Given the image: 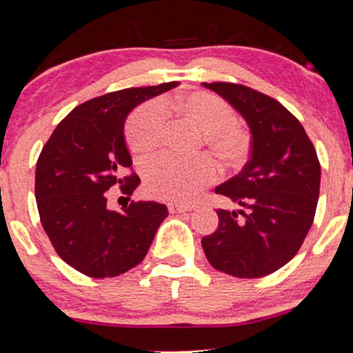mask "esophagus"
<instances>
[{"mask_svg": "<svg viewBox=\"0 0 353 353\" xmlns=\"http://www.w3.org/2000/svg\"><path fill=\"white\" fill-rule=\"evenodd\" d=\"M168 210L169 213L172 214H177V213H185V211H190L192 208L190 206H185V205H179V203H168Z\"/></svg>", "mask_w": 353, "mask_h": 353, "instance_id": "obj_1", "label": "esophagus"}]
</instances>
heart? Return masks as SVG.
Listing matches in <instances>:
<instances>
[{
    "label": "heart",
    "mask_w": 353,
    "mask_h": 353,
    "mask_svg": "<svg viewBox=\"0 0 353 353\" xmlns=\"http://www.w3.org/2000/svg\"><path fill=\"white\" fill-rule=\"evenodd\" d=\"M205 130V142L223 164H239L250 152V134L236 122V111L223 98L210 92H192L171 105ZM168 114L159 101H148L130 114L125 137L130 148L148 154L163 142ZM218 177L216 163L208 157L184 159L161 154L143 166L147 194L168 201H192Z\"/></svg>",
    "instance_id": "heart-1"
}]
</instances>
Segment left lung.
Returning a JSON list of instances; mask_svg holds the SVG:
<instances>
[{"mask_svg": "<svg viewBox=\"0 0 353 353\" xmlns=\"http://www.w3.org/2000/svg\"><path fill=\"white\" fill-rule=\"evenodd\" d=\"M245 117L252 153L216 194L241 205L218 210V229L201 239L210 265L236 278H261L297 255L316 213L319 166L303 125L278 100L241 83H203Z\"/></svg>", "mask_w": 353, "mask_h": 353, "instance_id": "1", "label": "left lung"}]
</instances>
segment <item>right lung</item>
I'll use <instances>...</instances> for the list:
<instances>
[{
    "label": "right lung",
    "mask_w": 353,
    "mask_h": 353,
    "mask_svg": "<svg viewBox=\"0 0 353 353\" xmlns=\"http://www.w3.org/2000/svg\"><path fill=\"white\" fill-rule=\"evenodd\" d=\"M177 82L124 88L75 106L51 134L35 169L41 225L63 260L88 278H114L147 255L168 208L130 201L122 211L106 206V192L132 195L139 176L124 139L132 108Z\"/></svg>",
    "instance_id": "right-lung-1"
}]
</instances>
